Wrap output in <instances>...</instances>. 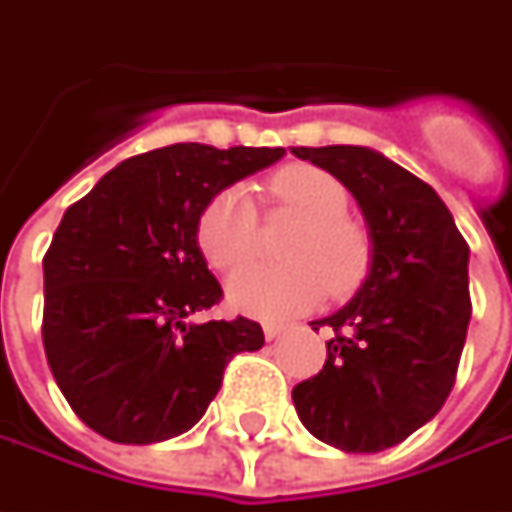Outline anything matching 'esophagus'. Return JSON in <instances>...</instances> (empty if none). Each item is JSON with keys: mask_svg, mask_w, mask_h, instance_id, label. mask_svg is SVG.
<instances>
[{"mask_svg": "<svg viewBox=\"0 0 512 512\" xmlns=\"http://www.w3.org/2000/svg\"><path fill=\"white\" fill-rule=\"evenodd\" d=\"M262 330H265V339H279L287 327L279 325V322H265V325H262Z\"/></svg>", "mask_w": 512, "mask_h": 512, "instance_id": "obj_1", "label": "esophagus"}]
</instances>
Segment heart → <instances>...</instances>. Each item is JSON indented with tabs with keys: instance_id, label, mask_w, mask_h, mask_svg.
Here are the masks:
<instances>
[{
	"instance_id": "1",
	"label": "heart",
	"mask_w": 512,
	"mask_h": 512,
	"mask_svg": "<svg viewBox=\"0 0 512 512\" xmlns=\"http://www.w3.org/2000/svg\"><path fill=\"white\" fill-rule=\"evenodd\" d=\"M273 207L302 225L287 239L285 265H250L227 282L230 305L262 319H285L325 299L350 296L370 267V236L347 219V187L316 165H287L267 179ZM259 213L247 187L219 190L202 210L196 239L213 270L245 265L256 247Z\"/></svg>"
}]
</instances>
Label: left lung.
Here are the masks:
<instances>
[{
	"label": "left lung",
	"mask_w": 512,
	"mask_h": 512,
	"mask_svg": "<svg viewBox=\"0 0 512 512\" xmlns=\"http://www.w3.org/2000/svg\"><path fill=\"white\" fill-rule=\"evenodd\" d=\"M342 182L370 233L359 293L313 330L333 327L325 367L293 387L307 430L344 453L404 442L450 396L462 359L470 247L436 190L382 153L356 145L293 148Z\"/></svg>",
	"instance_id": "left-lung-1"
}]
</instances>
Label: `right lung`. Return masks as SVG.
<instances>
[{
	"instance_id": "1",
	"label": "right lung",
	"mask_w": 512,
	"mask_h": 512,
	"mask_svg": "<svg viewBox=\"0 0 512 512\" xmlns=\"http://www.w3.org/2000/svg\"><path fill=\"white\" fill-rule=\"evenodd\" d=\"M282 148L170 145L130 156L70 205L45 267L42 342L73 413L119 444L190 430L222 387L227 362L259 350V322H190L222 302L196 227L233 182Z\"/></svg>"
}]
</instances>
